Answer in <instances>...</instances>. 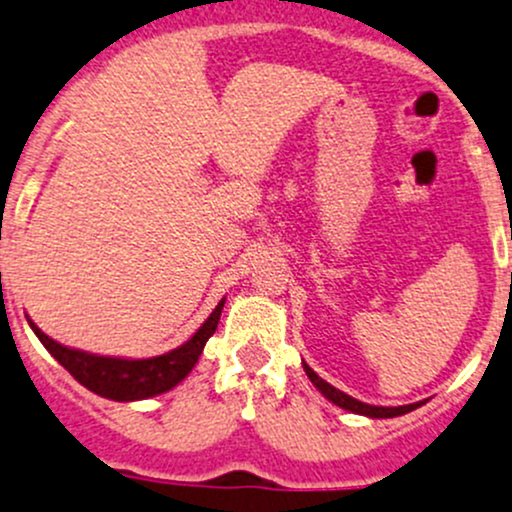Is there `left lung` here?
Segmentation results:
<instances>
[{"label": "left lung", "mask_w": 512, "mask_h": 512, "mask_svg": "<svg viewBox=\"0 0 512 512\" xmlns=\"http://www.w3.org/2000/svg\"><path fill=\"white\" fill-rule=\"evenodd\" d=\"M303 369H306L308 379L313 381V386H316V389H318L320 393H323V396L328 398V401H333L335 406L345 408V411H352V413H359V415H369V418H396V415L411 413V411H415V408H418V406H423V401H420V403H408V406H398V408L369 406V403L357 401V398L347 396V393H342V391L335 389V386H330L328 381L320 379V376H318L316 372H313V369L308 367V364H303Z\"/></svg>", "instance_id": "8db88e82"}]
</instances>
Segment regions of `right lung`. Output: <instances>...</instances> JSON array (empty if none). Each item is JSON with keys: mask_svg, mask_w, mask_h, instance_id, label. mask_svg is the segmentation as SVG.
Listing matches in <instances>:
<instances>
[{"mask_svg": "<svg viewBox=\"0 0 512 512\" xmlns=\"http://www.w3.org/2000/svg\"><path fill=\"white\" fill-rule=\"evenodd\" d=\"M223 301L226 299H221V303L213 308V313L192 335V340H187L182 347L167 352V355L150 359L89 355V352L70 350V347L48 338L46 333L38 330V325L31 323V328L38 335V340L46 345L50 355L58 359L67 372L75 376L82 386H87L89 391L111 398V401H140V398H150L157 396V393L170 391L172 386H177L184 376L192 372L194 364L199 362L201 352H204L206 340L216 333Z\"/></svg>", "mask_w": 512, "mask_h": 512, "instance_id": "obj_1", "label": "right lung"}]
</instances>
